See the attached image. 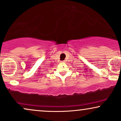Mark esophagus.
Instances as JSON below:
<instances>
[{"label":"esophagus","instance_id":"1","mask_svg":"<svg viewBox=\"0 0 121 121\" xmlns=\"http://www.w3.org/2000/svg\"><path fill=\"white\" fill-rule=\"evenodd\" d=\"M62 62H64V61H62Z\"/></svg>","mask_w":121,"mask_h":121}]
</instances>
